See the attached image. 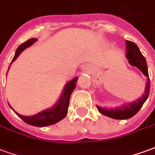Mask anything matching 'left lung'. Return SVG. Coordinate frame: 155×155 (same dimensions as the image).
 I'll use <instances>...</instances> for the list:
<instances>
[{"instance_id":"1","label":"left lung","mask_w":155,"mask_h":155,"mask_svg":"<svg viewBox=\"0 0 155 155\" xmlns=\"http://www.w3.org/2000/svg\"><path fill=\"white\" fill-rule=\"evenodd\" d=\"M126 58L129 60V63L133 66H135L140 71L143 73L147 79L146 86L145 91L142 95V97L138 99L134 102H131L130 104L121 105L120 107L115 108V109H103L100 106H97L98 110L101 112L102 114H104L106 116L110 117L116 120H127L133 117L134 114L138 113L141 107L143 106L144 102L146 101L147 98L150 94V81L149 78V73H148V66H147L146 60L143 57L142 53L140 52V49L138 48L136 44L130 41H126Z\"/></svg>"}]
</instances>
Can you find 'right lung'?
<instances>
[{"label": "right lung", "instance_id": "add662e5", "mask_svg": "<svg viewBox=\"0 0 155 155\" xmlns=\"http://www.w3.org/2000/svg\"><path fill=\"white\" fill-rule=\"evenodd\" d=\"M36 41H37V39L33 38L30 39L27 41L22 43L16 49L15 56L12 59V62L15 61V59L18 57L19 54H21L22 51L27 47H29V46H31ZM77 80L78 78L75 77L72 81L68 82L66 85H65V87H64L62 96L53 108L46 110L41 111L38 114L32 115V116H23V115L18 114L15 111V113L24 122L28 124H31V125H33V126L44 127L56 124L59 121H61V120H63L67 114L68 107H69V103H70V98H71V94H72V92L75 88V84H76Z\"/></svg>", "mask_w": 155, "mask_h": 155}]
</instances>
